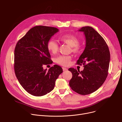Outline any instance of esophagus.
<instances>
[{"mask_svg":"<svg viewBox=\"0 0 122 122\" xmlns=\"http://www.w3.org/2000/svg\"><path fill=\"white\" fill-rule=\"evenodd\" d=\"M62 68H63V71H66L67 70V68H66V67H62Z\"/></svg>","mask_w":122,"mask_h":122,"instance_id":"34e87169","label":"esophagus"}]
</instances>
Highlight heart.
Listing matches in <instances>:
<instances>
[{
    "mask_svg": "<svg viewBox=\"0 0 122 122\" xmlns=\"http://www.w3.org/2000/svg\"><path fill=\"white\" fill-rule=\"evenodd\" d=\"M59 40L62 42L71 46L72 51L74 53L79 54L81 51V47L79 44V40L77 37L71 34H65L59 37ZM47 48L49 51L53 54H56L58 51V43L54 40L48 41L47 44ZM71 57L69 56H60L56 58V62L61 66H67L69 65Z\"/></svg>",
    "mask_w": 122,
    "mask_h": 122,
    "instance_id": "heart-1",
    "label": "heart"
}]
</instances>
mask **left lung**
<instances>
[{
  "mask_svg": "<svg viewBox=\"0 0 122 122\" xmlns=\"http://www.w3.org/2000/svg\"><path fill=\"white\" fill-rule=\"evenodd\" d=\"M85 37V48L77 61L83 65L80 71L74 68L68 70L72 74L69 84L75 92L86 95L97 90L106 80L110 61L109 47L102 37L91 26H84L79 30Z\"/></svg>",
  "mask_w": 122,
  "mask_h": 122,
  "instance_id": "left-lung-1",
  "label": "left lung"
}]
</instances>
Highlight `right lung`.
Instances as JSON below:
<instances>
[{
    "label": "right lung",
    "instance_id": "1",
    "mask_svg": "<svg viewBox=\"0 0 122 122\" xmlns=\"http://www.w3.org/2000/svg\"><path fill=\"white\" fill-rule=\"evenodd\" d=\"M58 31V29L54 27L34 26L16 45L15 75L24 89L33 96L41 97L51 91L56 81L63 72L62 67L56 65L50 67L48 71L43 68L44 65L53 63L47 44Z\"/></svg>",
    "mask_w": 122,
    "mask_h": 122
}]
</instances>
